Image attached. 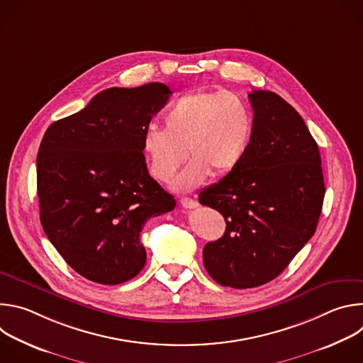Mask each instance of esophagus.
<instances>
[{"mask_svg":"<svg viewBox=\"0 0 363 363\" xmlns=\"http://www.w3.org/2000/svg\"><path fill=\"white\" fill-rule=\"evenodd\" d=\"M181 205L184 206V208H188V210H192V208H196L198 206V202L192 198H181Z\"/></svg>","mask_w":363,"mask_h":363,"instance_id":"obj_1","label":"esophagus"}]
</instances>
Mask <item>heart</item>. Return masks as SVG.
I'll return each mask as SVG.
<instances>
[{"instance_id": "heart-1", "label": "heart", "mask_w": 363, "mask_h": 363, "mask_svg": "<svg viewBox=\"0 0 363 363\" xmlns=\"http://www.w3.org/2000/svg\"><path fill=\"white\" fill-rule=\"evenodd\" d=\"M251 135L252 115L241 97L227 90H196L182 94L167 109L164 129L149 128L143 133L142 152L149 174L160 182L172 181L188 153L192 161L174 181V188L185 192L211 174L233 172Z\"/></svg>"}]
</instances>
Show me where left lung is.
Here are the masks:
<instances>
[{"label":"left lung","mask_w":363,"mask_h":363,"mask_svg":"<svg viewBox=\"0 0 363 363\" xmlns=\"http://www.w3.org/2000/svg\"><path fill=\"white\" fill-rule=\"evenodd\" d=\"M252 135L240 165L199 194L225 218L205 244L203 266L221 286L258 287L276 279L316 231L325 179L316 140L277 93L248 94Z\"/></svg>","instance_id":"obj_1"}]
</instances>
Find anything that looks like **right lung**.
<instances>
[{"label":"right lung","instance_id":"right-lung-1","mask_svg":"<svg viewBox=\"0 0 363 363\" xmlns=\"http://www.w3.org/2000/svg\"><path fill=\"white\" fill-rule=\"evenodd\" d=\"M171 93L164 83L106 89L43 136L40 221L66 263L90 281L113 286L138 276L145 223L175 208L142 152L143 133Z\"/></svg>","mask_w":363,"mask_h":363}]
</instances>
